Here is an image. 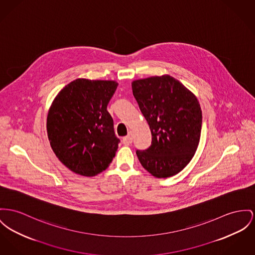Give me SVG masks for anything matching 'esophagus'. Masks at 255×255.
Masks as SVG:
<instances>
[{
  "label": "esophagus",
  "mask_w": 255,
  "mask_h": 255,
  "mask_svg": "<svg viewBox=\"0 0 255 255\" xmlns=\"http://www.w3.org/2000/svg\"><path fill=\"white\" fill-rule=\"evenodd\" d=\"M123 143H124L125 145H130V144L132 143V136H131V133H129L128 135L125 136V137L123 138Z\"/></svg>",
  "instance_id": "obj_1"
}]
</instances>
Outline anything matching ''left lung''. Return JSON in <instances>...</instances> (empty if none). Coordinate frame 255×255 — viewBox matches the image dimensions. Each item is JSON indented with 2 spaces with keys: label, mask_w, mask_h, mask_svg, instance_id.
<instances>
[{
  "label": "left lung",
  "mask_w": 255,
  "mask_h": 255,
  "mask_svg": "<svg viewBox=\"0 0 255 255\" xmlns=\"http://www.w3.org/2000/svg\"><path fill=\"white\" fill-rule=\"evenodd\" d=\"M131 87L152 133L151 146L136 151L140 163L155 178L178 174L200 141L202 111L197 98L168 74L134 80Z\"/></svg>",
  "instance_id": "left-lung-1"
}]
</instances>
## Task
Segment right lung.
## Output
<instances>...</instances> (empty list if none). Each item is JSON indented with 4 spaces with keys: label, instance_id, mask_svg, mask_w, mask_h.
Segmentation results:
<instances>
[{
    "label": "right lung",
    "instance_id": "add662e5",
    "mask_svg": "<svg viewBox=\"0 0 255 255\" xmlns=\"http://www.w3.org/2000/svg\"><path fill=\"white\" fill-rule=\"evenodd\" d=\"M118 83L78 78L65 86L52 102L47 134L52 150L68 169L85 177L106 169L118 149L107 105Z\"/></svg>",
    "mask_w": 255,
    "mask_h": 255
}]
</instances>
